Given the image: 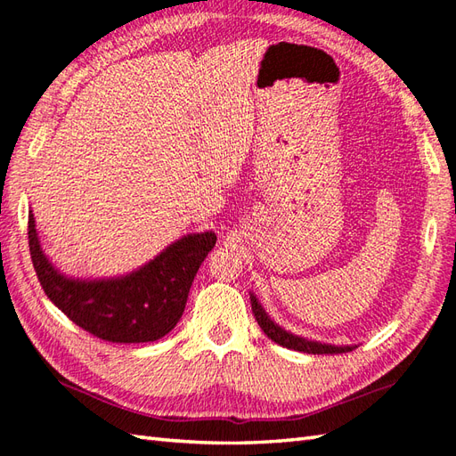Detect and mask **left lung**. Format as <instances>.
I'll return each instance as SVG.
<instances>
[{
	"label": "left lung",
	"instance_id": "1",
	"mask_svg": "<svg viewBox=\"0 0 456 456\" xmlns=\"http://www.w3.org/2000/svg\"><path fill=\"white\" fill-rule=\"evenodd\" d=\"M250 305H252L254 318H256V322H258L262 331L277 345L298 350V353H308V354H341V353H348V350L354 348V346H335V345H323L318 341L302 339V337L289 333L283 328H279L277 323H273L270 320V316L265 314V310L258 305V300H256L254 295H250Z\"/></svg>",
	"mask_w": 456,
	"mask_h": 456
}]
</instances>
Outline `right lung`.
Wrapping results in <instances>:
<instances>
[{
  "mask_svg": "<svg viewBox=\"0 0 456 456\" xmlns=\"http://www.w3.org/2000/svg\"><path fill=\"white\" fill-rule=\"evenodd\" d=\"M216 240L212 231L194 232L125 277L83 281L65 277L45 258L28 214L30 258L44 293L78 328L110 343H150L167 335L181 320L194 275Z\"/></svg>",
  "mask_w": 456,
  "mask_h": 456,
  "instance_id": "right-lung-1",
  "label": "right lung"
}]
</instances>
